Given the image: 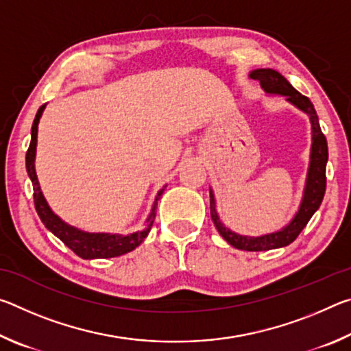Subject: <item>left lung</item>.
Wrapping results in <instances>:
<instances>
[{
    "mask_svg": "<svg viewBox=\"0 0 351 351\" xmlns=\"http://www.w3.org/2000/svg\"><path fill=\"white\" fill-rule=\"evenodd\" d=\"M254 80H258L261 83V88L269 94H282L287 96V100L294 104L297 108L305 111L311 119V128H313V145H311V162L310 170H308L306 178V187L304 193V199H302L300 209L295 213L287 228H283L278 232L263 235V237H243L237 235L232 230L226 229L218 218V213L215 210V199L210 192V217L212 221L221 234L223 239L229 243L230 246L241 251H269V249H277L288 246L293 243L299 234L304 230L305 226L310 221L314 212L319 209L322 204L325 187H326V161H328V145H326V138L322 133L319 125L317 112L314 110V105L311 100L304 94H300L295 88L291 86V83L285 79L282 74H278L274 69H255L251 73Z\"/></svg>",
    "mask_w": 351,
    "mask_h": 351,
    "instance_id": "left-lung-1",
    "label": "left lung"
}]
</instances>
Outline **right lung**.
<instances>
[{
  "mask_svg": "<svg viewBox=\"0 0 351 351\" xmlns=\"http://www.w3.org/2000/svg\"><path fill=\"white\" fill-rule=\"evenodd\" d=\"M45 105L40 106L37 111V116L34 119L32 123V138L31 144H29L27 153H26V169L27 175L31 178L32 186H34V204L35 210H37L38 217L47 229L51 230L52 234L58 237L64 245H66L71 251L75 255H79L82 258H111V257H119V255H123L127 252H132L133 249L138 247L142 241H144L145 237L150 232L154 217H156V206L158 199L161 198L162 192L165 190V186L159 190L156 199H154V206L152 209L150 217L147 219V226L142 232H136L132 235L122 237V235H111V234H88L82 232V230L71 228L66 223H63L60 218H58L54 212L49 209L46 199L40 190V184L37 180V173H35V148H37V130H38V122L40 117L43 114Z\"/></svg>",
  "mask_w": 351,
  "mask_h": 351,
  "instance_id": "obj_1",
  "label": "right lung"
}]
</instances>
